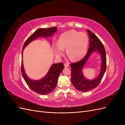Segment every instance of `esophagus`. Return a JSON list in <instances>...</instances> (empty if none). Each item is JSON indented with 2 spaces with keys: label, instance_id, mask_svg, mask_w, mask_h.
Returning <instances> with one entry per match:
<instances>
[{
  "label": "esophagus",
  "instance_id": "obj_1",
  "mask_svg": "<svg viewBox=\"0 0 125 125\" xmlns=\"http://www.w3.org/2000/svg\"><path fill=\"white\" fill-rule=\"evenodd\" d=\"M69 63H64V66H65V67H69Z\"/></svg>",
  "mask_w": 125,
  "mask_h": 125
}]
</instances>
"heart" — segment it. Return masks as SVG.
Returning <instances> with one entry per match:
<instances>
[{
  "mask_svg": "<svg viewBox=\"0 0 125 125\" xmlns=\"http://www.w3.org/2000/svg\"><path fill=\"white\" fill-rule=\"evenodd\" d=\"M89 37L86 33L75 30H69L62 33L59 37L58 43L55 45V52L57 56L63 55L66 48L67 55L73 60L83 57L88 50Z\"/></svg>",
  "mask_w": 125,
  "mask_h": 125,
  "instance_id": "heart-1",
  "label": "heart"
}]
</instances>
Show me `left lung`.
I'll return each instance as SVG.
<instances>
[{"instance_id":"8db88e82","label":"left lung","mask_w":125,"mask_h":125,"mask_svg":"<svg viewBox=\"0 0 125 125\" xmlns=\"http://www.w3.org/2000/svg\"><path fill=\"white\" fill-rule=\"evenodd\" d=\"M88 32L90 37V45L88 52L80 62L70 63L71 71V82L75 89L81 92H85L91 90L99 85L106 69V54L103 44L100 39L89 30ZM97 51L102 57L101 70L100 74L93 81L86 79L82 74V70L87 60L93 52Z\"/></svg>"}]
</instances>
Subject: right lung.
<instances>
[{
	"label": "right lung",
	"instance_id": "right-lung-1",
	"mask_svg": "<svg viewBox=\"0 0 125 125\" xmlns=\"http://www.w3.org/2000/svg\"><path fill=\"white\" fill-rule=\"evenodd\" d=\"M56 30V27L37 30L25 41L22 48V51L33 40L39 37L51 36ZM64 68L63 64L62 62L55 63L51 66L47 74L43 79L38 81H33L29 79L25 73L22 60L21 62V73L26 84L34 92L42 95L50 93L55 89L57 84L59 75Z\"/></svg>",
	"mask_w": 125,
	"mask_h": 125
}]
</instances>
